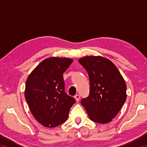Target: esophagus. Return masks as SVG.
<instances>
[{
  "label": "esophagus",
  "mask_w": 147,
  "mask_h": 147,
  "mask_svg": "<svg viewBox=\"0 0 147 147\" xmlns=\"http://www.w3.org/2000/svg\"><path fill=\"white\" fill-rule=\"evenodd\" d=\"M74 98L76 99V100L77 101V102H78L79 101V100H80V96L79 95V94H76L75 96H74Z\"/></svg>",
  "instance_id": "1"
}]
</instances>
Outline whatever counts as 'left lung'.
<instances>
[{
	"label": "left lung",
	"mask_w": 147,
	"mask_h": 147,
	"mask_svg": "<svg viewBox=\"0 0 147 147\" xmlns=\"http://www.w3.org/2000/svg\"><path fill=\"white\" fill-rule=\"evenodd\" d=\"M78 61L88 72L90 83L89 96L81 104L91 121L109 123L126 101L125 81L115 65L103 57L86 56Z\"/></svg>",
	"instance_id": "8db88e82"
}]
</instances>
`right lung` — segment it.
<instances>
[{"label":"right lung","instance_id":"add662e5","mask_svg":"<svg viewBox=\"0 0 147 147\" xmlns=\"http://www.w3.org/2000/svg\"><path fill=\"white\" fill-rule=\"evenodd\" d=\"M73 60L52 57L30 74L24 96L32 115L42 125L54 128L67 121L76 100L65 92L63 73Z\"/></svg>","mask_w":147,"mask_h":147}]
</instances>
